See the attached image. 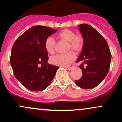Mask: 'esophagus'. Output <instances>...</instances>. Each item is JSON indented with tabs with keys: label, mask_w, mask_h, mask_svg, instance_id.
Segmentation results:
<instances>
[{
	"label": "esophagus",
	"mask_w": 122,
	"mask_h": 122,
	"mask_svg": "<svg viewBox=\"0 0 122 122\" xmlns=\"http://www.w3.org/2000/svg\"><path fill=\"white\" fill-rule=\"evenodd\" d=\"M73 66H70V67H66V69H69V70H71V69H72L73 68Z\"/></svg>",
	"instance_id": "esophagus-1"
}]
</instances>
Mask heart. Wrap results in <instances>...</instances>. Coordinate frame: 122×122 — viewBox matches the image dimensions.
I'll list each match as a JSON object with an SVG mask.
<instances>
[{
  "label": "heart",
  "instance_id": "b5f03b06",
  "mask_svg": "<svg viewBox=\"0 0 122 122\" xmlns=\"http://www.w3.org/2000/svg\"><path fill=\"white\" fill-rule=\"evenodd\" d=\"M57 38L61 41L66 42L67 50H73L76 53H79L84 47V38L81 34H76L75 32L69 29H64L57 35ZM56 42L52 37H49L45 42V49L50 54L55 53ZM75 53L69 51L66 54H58L50 58V62L54 65L60 66H67L69 65L75 59Z\"/></svg>",
  "mask_w": 122,
  "mask_h": 122
}]
</instances>
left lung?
I'll return each instance as SVG.
<instances>
[{"label":"left lung","instance_id":"left-lung-1","mask_svg":"<svg viewBox=\"0 0 122 122\" xmlns=\"http://www.w3.org/2000/svg\"><path fill=\"white\" fill-rule=\"evenodd\" d=\"M84 38V47L76 62L82 76L75 81L76 84L84 89H91L101 83L110 69L111 54L104 38L96 29L87 24L79 25Z\"/></svg>","mask_w":122,"mask_h":122}]
</instances>
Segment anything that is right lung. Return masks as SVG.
I'll return each mask as SVG.
<instances>
[{"label": "right lung", "mask_w": 122, "mask_h": 122, "mask_svg": "<svg viewBox=\"0 0 122 122\" xmlns=\"http://www.w3.org/2000/svg\"><path fill=\"white\" fill-rule=\"evenodd\" d=\"M57 31L46 26H33L12 46L10 62L14 75L29 90L37 92L46 88L59 68L47 63L48 53L45 47L46 39Z\"/></svg>", "instance_id": "right-lung-1"}]
</instances>
